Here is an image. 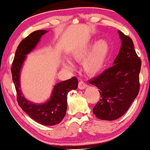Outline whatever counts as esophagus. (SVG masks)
I'll use <instances>...</instances> for the list:
<instances>
[{
	"label": "esophagus",
	"mask_w": 150,
	"mask_h": 150,
	"mask_svg": "<svg viewBox=\"0 0 150 150\" xmlns=\"http://www.w3.org/2000/svg\"><path fill=\"white\" fill-rule=\"evenodd\" d=\"M88 87V85H87L86 82H83V81H80V82H79V84H78L79 89H85L86 87Z\"/></svg>",
	"instance_id": "esophagus-1"
}]
</instances>
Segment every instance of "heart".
<instances>
[{
    "label": "heart",
    "instance_id": "1",
    "mask_svg": "<svg viewBox=\"0 0 150 150\" xmlns=\"http://www.w3.org/2000/svg\"><path fill=\"white\" fill-rule=\"evenodd\" d=\"M109 53L108 42L105 39H101L97 43L95 41H90L80 46L74 51L73 56L77 61H84V70L88 75H96L106 67ZM65 65L68 68H73L70 61H67Z\"/></svg>",
    "mask_w": 150,
    "mask_h": 150
}]
</instances>
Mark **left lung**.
I'll list each match as a JSON object with an SVG mask.
<instances>
[{"label": "left lung", "mask_w": 150, "mask_h": 150, "mask_svg": "<svg viewBox=\"0 0 150 150\" xmlns=\"http://www.w3.org/2000/svg\"><path fill=\"white\" fill-rule=\"evenodd\" d=\"M118 34L121 46L113 65L89 81L99 89L101 99L93 113L101 120H113L123 116L140 90L141 60L131 38L120 31Z\"/></svg>", "instance_id": "8db88e82"}]
</instances>
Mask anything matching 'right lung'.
Segmentation results:
<instances>
[{"instance_id": "obj_1", "label": "right lung", "mask_w": 150, "mask_h": 150, "mask_svg": "<svg viewBox=\"0 0 150 150\" xmlns=\"http://www.w3.org/2000/svg\"><path fill=\"white\" fill-rule=\"evenodd\" d=\"M46 32V30L35 31L20 43L12 64L11 73L19 106L37 123L44 125H54L58 124L65 116L67 94L72 89H77V77H73L55 85L51 99L42 104H36L27 100L22 95L20 85V73L26 55L34 49L41 37Z\"/></svg>"}]
</instances>
